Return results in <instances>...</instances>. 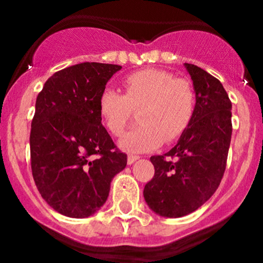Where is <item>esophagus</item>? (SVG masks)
I'll return each instance as SVG.
<instances>
[{
    "label": "esophagus",
    "instance_id": "esophagus-1",
    "mask_svg": "<svg viewBox=\"0 0 263 263\" xmlns=\"http://www.w3.org/2000/svg\"><path fill=\"white\" fill-rule=\"evenodd\" d=\"M139 159H140L139 155H134V154H129L128 158H127V163L132 164V163H135L136 160H139Z\"/></svg>",
    "mask_w": 263,
    "mask_h": 263
}]
</instances>
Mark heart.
<instances>
[{
	"label": "heart",
	"instance_id": "b5f03b06",
	"mask_svg": "<svg viewBox=\"0 0 263 263\" xmlns=\"http://www.w3.org/2000/svg\"><path fill=\"white\" fill-rule=\"evenodd\" d=\"M126 92L105 86L98 99L99 113L109 132L119 136L140 110L141 123L127 132L121 146L128 151H147L161 142H173L188 128L196 113L192 85L171 72L146 68L127 76Z\"/></svg>",
	"mask_w": 263,
	"mask_h": 263
}]
</instances>
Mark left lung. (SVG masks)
<instances>
[{"label":"left lung","instance_id":"8db88e82","mask_svg":"<svg viewBox=\"0 0 263 263\" xmlns=\"http://www.w3.org/2000/svg\"><path fill=\"white\" fill-rule=\"evenodd\" d=\"M196 91V113L172 150L151 156L155 173L144 197L154 213L181 217L197 210L219 187L232 139V102L221 82L185 63Z\"/></svg>","mask_w":263,"mask_h":263}]
</instances>
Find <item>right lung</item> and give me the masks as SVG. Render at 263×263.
<instances>
[{
	"label": "right lung",
	"mask_w": 263,
	"mask_h": 263,
	"mask_svg": "<svg viewBox=\"0 0 263 263\" xmlns=\"http://www.w3.org/2000/svg\"><path fill=\"white\" fill-rule=\"evenodd\" d=\"M122 66L84 62L57 71L36 97L30 161L42 197L57 213L87 217L107 201L122 153L102 124L100 91Z\"/></svg>",
	"instance_id": "obj_1"
}]
</instances>
